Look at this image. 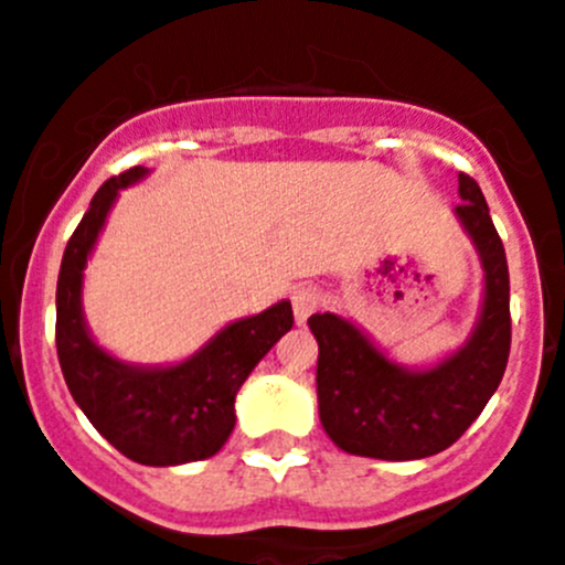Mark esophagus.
Here are the masks:
<instances>
[{
    "mask_svg": "<svg viewBox=\"0 0 565 565\" xmlns=\"http://www.w3.org/2000/svg\"><path fill=\"white\" fill-rule=\"evenodd\" d=\"M320 307V289L312 287V284H303L292 292V312H295V323H307Z\"/></svg>",
    "mask_w": 565,
    "mask_h": 565,
    "instance_id": "1",
    "label": "esophagus"
}]
</instances>
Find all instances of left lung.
<instances>
[{"label": "left lung", "instance_id": "obj_1", "mask_svg": "<svg viewBox=\"0 0 565 565\" xmlns=\"http://www.w3.org/2000/svg\"><path fill=\"white\" fill-rule=\"evenodd\" d=\"M455 214L484 270V300L466 345L426 371L395 365L340 315H312L318 340V407L326 435L348 455L420 460L449 449L497 393L510 356V273L488 203L460 172Z\"/></svg>", "mask_w": 565, "mask_h": 565}]
</instances>
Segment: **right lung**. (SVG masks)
Listing matches in <instances>:
<instances>
[{
    "instance_id": "obj_1",
    "label": "right lung",
    "mask_w": 565,
    "mask_h": 565,
    "mask_svg": "<svg viewBox=\"0 0 565 565\" xmlns=\"http://www.w3.org/2000/svg\"><path fill=\"white\" fill-rule=\"evenodd\" d=\"M145 175V167H134L108 178L68 239L57 276L55 345L68 393L116 451L141 466H181L223 449L236 424V393L292 329V307L281 300L236 320L170 367L128 365L103 351L83 320V270L119 189Z\"/></svg>"
}]
</instances>
